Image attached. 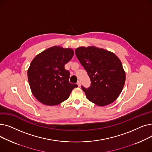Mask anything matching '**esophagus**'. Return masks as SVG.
<instances>
[{
  "label": "esophagus",
  "mask_w": 152,
  "mask_h": 152,
  "mask_svg": "<svg viewBox=\"0 0 152 152\" xmlns=\"http://www.w3.org/2000/svg\"><path fill=\"white\" fill-rule=\"evenodd\" d=\"M77 84L78 87H80V86H81V82H80V81H78V82L77 83Z\"/></svg>",
  "instance_id": "esophagus-1"
}]
</instances>
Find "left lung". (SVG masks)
Returning a JSON list of instances; mask_svg holds the SVG:
<instances>
[{
    "label": "left lung",
    "mask_w": 152,
    "mask_h": 152,
    "mask_svg": "<svg viewBox=\"0 0 152 152\" xmlns=\"http://www.w3.org/2000/svg\"><path fill=\"white\" fill-rule=\"evenodd\" d=\"M75 53L91 81L88 89L82 86L87 99L100 107L115 102L126 81L121 60L114 53L95 46L78 47Z\"/></svg>",
    "instance_id": "obj_1"
}]
</instances>
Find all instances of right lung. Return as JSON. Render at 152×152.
Segmentation results:
<instances>
[{
	"instance_id": "1",
	"label": "right lung",
	"mask_w": 152,
	"mask_h": 152,
	"mask_svg": "<svg viewBox=\"0 0 152 152\" xmlns=\"http://www.w3.org/2000/svg\"><path fill=\"white\" fill-rule=\"evenodd\" d=\"M74 55L71 48L53 46L37 55L28 70L32 94L44 105H57L66 100L77 85L69 81L65 65Z\"/></svg>"
}]
</instances>
